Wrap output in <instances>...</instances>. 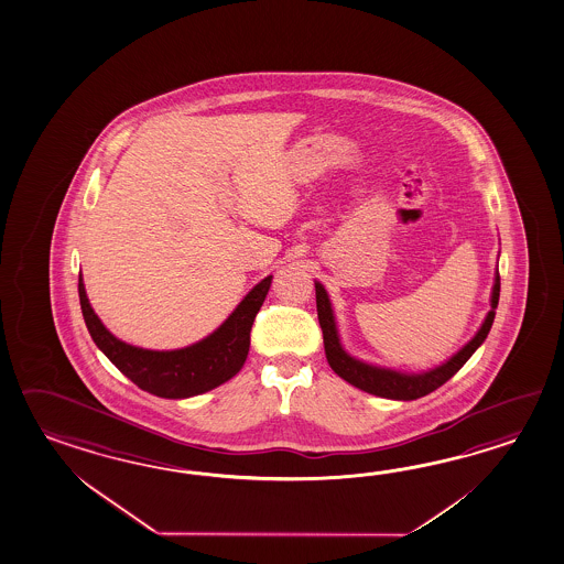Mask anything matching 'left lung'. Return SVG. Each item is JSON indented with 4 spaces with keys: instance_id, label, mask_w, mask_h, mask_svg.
<instances>
[{
    "instance_id": "8db88e82",
    "label": "left lung",
    "mask_w": 564,
    "mask_h": 564,
    "mask_svg": "<svg viewBox=\"0 0 564 564\" xmlns=\"http://www.w3.org/2000/svg\"><path fill=\"white\" fill-rule=\"evenodd\" d=\"M498 297H500V275H496L495 291H492V310L488 313L480 332L476 334L470 344L466 345L464 349H460L456 356L440 368L425 371L420 376H405V373H398V371H391V369L373 368V366L361 364V361H357L354 357L345 354L344 347L339 345L337 329H335L334 311H332L329 297H327L322 283H315L317 317H319V325H322L325 357H327L329 366L347 383L356 386L359 390L373 393V395L390 398V400H417V398L437 390L440 386H444L470 359L471 354L482 345L486 335L492 327V323H495Z\"/></svg>"
}]
</instances>
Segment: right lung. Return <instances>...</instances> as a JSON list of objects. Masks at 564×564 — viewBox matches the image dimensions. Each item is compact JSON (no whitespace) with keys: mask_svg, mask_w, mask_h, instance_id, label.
Returning <instances> with one entry per match:
<instances>
[{"mask_svg":"<svg viewBox=\"0 0 564 564\" xmlns=\"http://www.w3.org/2000/svg\"><path fill=\"white\" fill-rule=\"evenodd\" d=\"M269 288L271 276H264L241 301V305L232 311L229 319L215 334L208 335L207 339L176 351H150L116 339L104 327L88 303L82 275L78 279L82 315L93 335L94 344L140 390L169 400L191 398L215 390L217 386L239 373L249 354L254 317L263 305Z\"/></svg>","mask_w":564,"mask_h":564,"instance_id":"obj_1","label":"right lung"}]
</instances>
